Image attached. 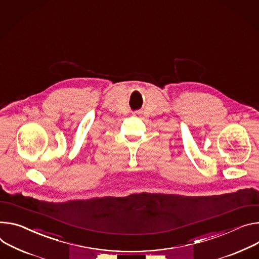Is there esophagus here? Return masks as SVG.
Masks as SVG:
<instances>
[{"instance_id":"esophagus-1","label":"esophagus","mask_w":259,"mask_h":259,"mask_svg":"<svg viewBox=\"0 0 259 259\" xmlns=\"http://www.w3.org/2000/svg\"><path fill=\"white\" fill-rule=\"evenodd\" d=\"M135 114H139V112H136V113H135Z\"/></svg>"}]
</instances>
